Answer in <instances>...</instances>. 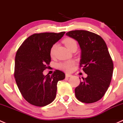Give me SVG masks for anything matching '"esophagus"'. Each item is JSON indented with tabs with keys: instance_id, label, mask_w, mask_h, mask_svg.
I'll list each match as a JSON object with an SVG mask.
<instances>
[{
	"instance_id": "obj_1",
	"label": "esophagus",
	"mask_w": 123,
	"mask_h": 123,
	"mask_svg": "<svg viewBox=\"0 0 123 123\" xmlns=\"http://www.w3.org/2000/svg\"><path fill=\"white\" fill-rule=\"evenodd\" d=\"M72 76V75L69 74H65L66 78H69V77H71Z\"/></svg>"
}]
</instances>
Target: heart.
Segmentation results:
<instances>
[{
  "label": "heart",
  "mask_w": 123,
  "mask_h": 123,
  "mask_svg": "<svg viewBox=\"0 0 123 123\" xmlns=\"http://www.w3.org/2000/svg\"><path fill=\"white\" fill-rule=\"evenodd\" d=\"M64 42L68 49H69L74 45H77L76 41L74 39L71 38H67L65 39L64 40ZM55 48H56V44H54V45H52V46L51 47V51H50V54H51V56H54ZM74 65V62L73 61H67L59 63L58 64V68H60L62 70L65 71L69 72L72 70V67H73Z\"/></svg>",
  "instance_id": "obj_1"
}]
</instances>
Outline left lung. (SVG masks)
Returning <instances> with one entry per match:
<instances>
[{
	"label": "left lung",
	"mask_w": 123,
	"mask_h": 123,
	"mask_svg": "<svg viewBox=\"0 0 123 123\" xmlns=\"http://www.w3.org/2000/svg\"><path fill=\"white\" fill-rule=\"evenodd\" d=\"M66 35L78 42L80 67L87 74L75 89L76 97L82 103H95L104 96L113 76V63L107 45L101 37L87 31H69Z\"/></svg>",
	"instance_id": "obj_1"
}]
</instances>
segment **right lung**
<instances>
[{
  "label": "right lung",
  "instance_id": "obj_1",
  "mask_svg": "<svg viewBox=\"0 0 123 123\" xmlns=\"http://www.w3.org/2000/svg\"><path fill=\"white\" fill-rule=\"evenodd\" d=\"M65 33H35L16 52L14 74L16 84L24 98L32 105L43 107L51 103L56 97L58 82L65 78V74L59 70L51 77L43 74L51 62V47Z\"/></svg>",
  "mask_w": 123,
  "mask_h": 123
}]
</instances>
